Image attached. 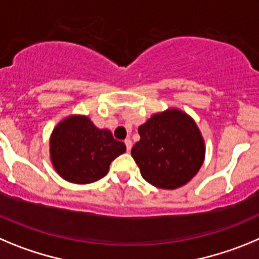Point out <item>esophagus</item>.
Masks as SVG:
<instances>
[{"instance_id": "esophagus-1", "label": "esophagus", "mask_w": 259, "mask_h": 259, "mask_svg": "<svg viewBox=\"0 0 259 259\" xmlns=\"http://www.w3.org/2000/svg\"><path fill=\"white\" fill-rule=\"evenodd\" d=\"M124 143H125V146H126V150H127V151L132 150V146H133V144H132V141H130V139H125Z\"/></svg>"}]
</instances>
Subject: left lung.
<instances>
[{"label": "left lung", "instance_id": "left-lung-1", "mask_svg": "<svg viewBox=\"0 0 259 259\" xmlns=\"http://www.w3.org/2000/svg\"><path fill=\"white\" fill-rule=\"evenodd\" d=\"M132 156L148 183L174 190L195 177L204 161V141L195 121L178 109L153 115L138 127Z\"/></svg>", "mask_w": 259, "mask_h": 259}]
</instances>
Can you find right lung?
Returning <instances> with one entry per match:
<instances>
[{
    "instance_id": "1",
    "label": "right lung",
    "mask_w": 259,
    "mask_h": 259,
    "mask_svg": "<svg viewBox=\"0 0 259 259\" xmlns=\"http://www.w3.org/2000/svg\"><path fill=\"white\" fill-rule=\"evenodd\" d=\"M126 147L116 141L111 132L98 129L85 116L62 121L50 139L51 161L66 181L86 185L108 173L109 164L124 153Z\"/></svg>"
}]
</instances>
